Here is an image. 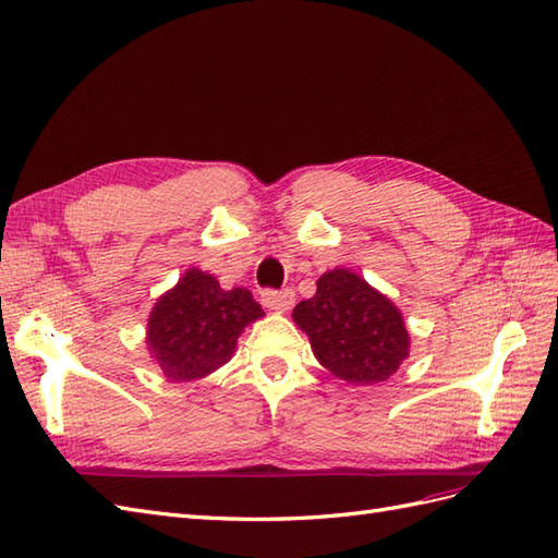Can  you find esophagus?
<instances>
[{
  "mask_svg": "<svg viewBox=\"0 0 558 558\" xmlns=\"http://www.w3.org/2000/svg\"><path fill=\"white\" fill-rule=\"evenodd\" d=\"M262 304H264L268 311L284 313V311H290V308L294 306V292H292V290H280V292L268 290V292L262 294Z\"/></svg>",
  "mask_w": 558,
  "mask_h": 558,
  "instance_id": "34e87169",
  "label": "esophagus"
}]
</instances>
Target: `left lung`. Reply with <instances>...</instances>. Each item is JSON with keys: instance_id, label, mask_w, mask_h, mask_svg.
Returning <instances> with one entry per match:
<instances>
[{"instance_id": "8db88e82", "label": "left lung", "mask_w": 558, "mask_h": 558, "mask_svg": "<svg viewBox=\"0 0 558 558\" xmlns=\"http://www.w3.org/2000/svg\"><path fill=\"white\" fill-rule=\"evenodd\" d=\"M316 284V294L299 302L292 318L318 363L353 387L393 377L412 341L401 308L351 268L327 270Z\"/></svg>"}]
</instances>
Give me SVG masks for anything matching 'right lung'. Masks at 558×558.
<instances>
[{"instance_id":"1","label":"right lung","mask_w":558,"mask_h":558,"mask_svg":"<svg viewBox=\"0 0 558 558\" xmlns=\"http://www.w3.org/2000/svg\"><path fill=\"white\" fill-rule=\"evenodd\" d=\"M259 318L264 311L250 290H223L211 274L189 268L155 302L146 344L167 379L195 381L231 361L238 337Z\"/></svg>"}]
</instances>
